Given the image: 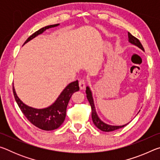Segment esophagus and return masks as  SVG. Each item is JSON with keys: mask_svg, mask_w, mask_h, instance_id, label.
<instances>
[{"mask_svg": "<svg viewBox=\"0 0 160 160\" xmlns=\"http://www.w3.org/2000/svg\"><path fill=\"white\" fill-rule=\"evenodd\" d=\"M85 85H86L85 79H84V78H81V79H80V80H79L80 88L81 89V90H83V89H85Z\"/></svg>", "mask_w": 160, "mask_h": 160, "instance_id": "34e87169", "label": "esophagus"}]
</instances>
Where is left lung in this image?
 Returning <instances> with one entry per match:
<instances>
[{"label": "left lung", "mask_w": 160, "mask_h": 160, "mask_svg": "<svg viewBox=\"0 0 160 160\" xmlns=\"http://www.w3.org/2000/svg\"><path fill=\"white\" fill-rule=\"evenodd\" d=\"M128 39H129L130 43H131V44L137 46V47H138L140 48H141L142 50L144 51V48H143L142 44L139 41V39H137V38L135 37L134 36H132V35L130 33V32H128ZM86 94H87V98H88V101L90 104V106H91L92 118V121H93L94 125H95L99 130H101V131H104V132H110V131H115V130L123 128V127L126 126L127 125V124H126V125L120 126H110V125H108V124H106L105 123H104L103 121H102L99 118L98 116H97V113H96L95 107H94V105L93 98H92V92L90 90V88H89L88 87H87L86 88Z\"/></svg>", "instance_id": "left-lung-1"}]
</instances>
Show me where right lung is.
<instances>
[{
    "mask_svg": "<svg viewBox=\"0 0 160 160\" xmlns=\"http://www.w3.org/2000/svg\"><path fill=\"white\" fill-rule=\"evenodd\" d=\"M58 25L59 24L48 25L39 29L38 31L35 32L34 34H32L30 37H28V39L26 40L24 44L30 41L35 37L43 33L46 29L54 28V27L58 26ZM79 90L80 88L79 85H78V81H74V82L70 83L64 89L63 91L58 97V99H56V101L51 106L45 108V109H37L29 107L24 104L18 98L17 94H16L14 86L12 85V91L15 101L18 104L22 112L33 125L40 129L44 130V131H53V130L58 128L63 123L66 116L67 106L70 97L72 95V94Z\"/></svg>",
    "mask_w": 160,
    "mask_h": 160,
    "instance_id": "right-lung-1",
    "label": "right lung"
}]
</instances>
